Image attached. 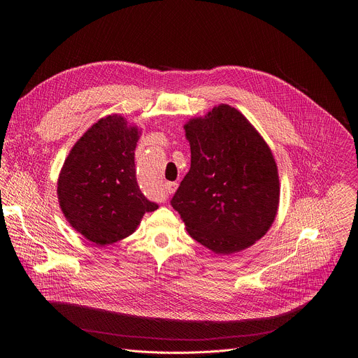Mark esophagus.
Listing matches in <instances>:
<instances>
[{"instance_id":"obj_1","label":"esophagus","mask_w":358,"mask_h":358,"mask_svg":"<svg viewBox=\"0 0 358 358\" xmlns=\"http://www.w3.org/2000/svg\"><path fill=\"white\" fill-rule=\"evenodd\" d=\"M177 185H178L177 182H167V184H166V191H167V192H174L176 188H177Z\"/></svg>"}]
</instances>
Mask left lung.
Returning <instances> with one entry per match:
<instances>
[{
    "label": "left lung",
    "instance_id": "left-lung-1",
    "mask_svg": "<svg viewBox=\"0 0 358 358\" xmlns=\"http://www.w3.org/2000/svg\"><path fill=\"white\" fill-rule=\"evenodd\" d=\"M191 167L171 198L188 234L229 255L261 239L279 206L272 151L235 108L220 105L185 126Z\"/></svg>",
    "mask_w": 358,
    "mask_h": 358
}]
</instances>
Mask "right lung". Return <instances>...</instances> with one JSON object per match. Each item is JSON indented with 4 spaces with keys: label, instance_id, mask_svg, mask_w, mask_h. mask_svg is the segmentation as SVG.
<instances>
[{
    "label": "right lung",
    "instance_id": "add662e5",
    "mask_svg": "<svg viewBox=\"0 0 358 358\" xmlns=\"http://www.w3.org/2000/svg\"><path fill=\"white\" fill-rule=\"evenodd\" d=\"M137 127L117 115L100 119L73 145L58 180L65 218L85 238L105 246L131 235L159 206L136 178Z\"/></svg>",
    "mask_w": 358,
    "mask_h": 358
}]
</instances>
